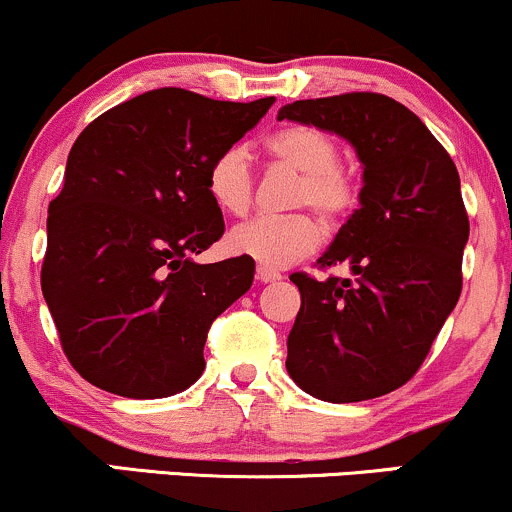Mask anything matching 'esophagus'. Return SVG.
Wrapping results in <instances>:
<instances>
[{"label":"esophagus","instance_id":"1","mask_svg":"<svg viewBox=\"0 0 512 512\" xmlns=\"http://www.w3.org/2000/svg\"><path fill=\"white\" fill-rule=\"evenodd\" d=\"M257 279L262 281V284H274V281L281 279V274L276 272V269H269V267H257Z\"/></svg>","mask_w":512,"mask_h":512}]
</instances>
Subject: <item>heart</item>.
Returning a JSON list of instances; mask_svg holds the SVG:
<instances>
[{
    "label": "heart",
    "mask_w": 512,
    "mask_h": 512,
    "mask_svg": "<svg viewBox=\"0 0 512 512\" xmlns=\"http://www.w3.org/2000/svg\"><path fill=\"white\" fill-rule=\"evenodd\" d=\"M274 163L298 173L293 207H310L327 223H339L358 202V180L339 163V144L327 132L308 125H291L267 139ZM207 190L221 211L243 216L255 197V175L248 154L240 146L221 151L211 161ZM238 255L252 257L262 267H289L320 245V226L313 216H257L240 223L228 236Z\"/></svg>",
    "instance_id": "b5f03b06"
}]
</instances>
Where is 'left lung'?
Returning <instances> with one entry per match:
<instances>
[{
	"mask_svg": "<svg viewBox=\"0 0 512 512\" xmlns=\"http://www.w3.org/2000/svg\"><path fill=\"white\" fill-rule=\"evenodd\" d=\"M276 120L334 132L363 166L358 207L320 267L351 279L291 274L301 291L286 370L322 402H363L419 370L462 291L469 238L460 175L448 151L402 103L344 93L284 105Z\"/></svg>",
	"mask_w": 512,
	"mask_h": 512,
	"instance_id": "left-lung-1",
	"label": "left lung"
}]
</instances>
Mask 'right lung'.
Returning <instances> with one entry per match:
<instances>
[{
  "label": "right lung",
  "instance_id": "right-lung-1",
  "mask_svg": "<svg viewBox=\"0 0 512 512\" xmlns=\"http://www.w3.org/2000/svg\"><path fill=\"white\" fill-rule=\"evenodd\" d=\"M156 88L88 125L48 209L40 286L69 363L120 397L187 390L211 322L252 286L255 260L197 264L223 236L211 161L272 108Z\"/></svg>",
  "mask_w": 512,
  "mask_h": 512
}]
</instances>
